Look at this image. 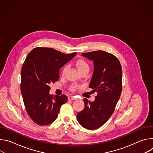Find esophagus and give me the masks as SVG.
Instances as JSON below:
<instances>
[{"label": "esophagus", "instance_id": "esophagus-1", "mask_svg": "<svg viewBox=\"0 0 153 153\" xmlns=\"http://www.w3.org/2000/svg\"><path fill=\"white\" fill-rule=\"evenodd\" d=\"M76 99V98L74 97H73V96H69L68 97V100H75Z\"/></svg>", "mask_w": 153, "mask_h": 153}]
</instances>
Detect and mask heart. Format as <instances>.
Listing matches in <instances>:
<instances>
[{"instance_id": "1", "label": "heart", "mask_w": 153, "mask_h": 153, "mask_svg": "<svg viewBox=\"0 0 153 153\" xmlns=\"http://www.w3.org/2000/svg\"><path fill=\"white\" fill-rule=\"evenodd\" d=\"M76 67L77 68L78 70L79 71V72L80 73L83 72V71H89V70H90L89 65L83 59H79L78 60H77L76 62ZM67 70H68V66H65L64 68H63V70H62V74L63 75L65 73H66ZM77 88H78L77 85H73L71 87L70 90L71 91H75Z\"/></svg>"}]
</instances>
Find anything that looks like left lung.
Wrapping results in <instances>:
<instances>
[{"instance_id": "1", "label": "left lung", "mask_w": 153, "mask_h": 153, "mask_svg": "<svg viewBox=\"0 0 153 153\" xmlns=\"http://www.w3.org/2000/svg\"><path fill=\"white\" fill-rule=\"evenodd\" d=\"M93 61L94 71L89 87L98 94L93 102L84 99V109L77 119L81 126L96 129L105 123L113 114L122 88V70L119 60L113 54L103 51L83 53Z\"/></svg>"}]
</instances>
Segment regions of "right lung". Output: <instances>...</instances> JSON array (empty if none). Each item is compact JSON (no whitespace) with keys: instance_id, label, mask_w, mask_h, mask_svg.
I'll use <instances>...</instances> for the list:
<instances>
[{"instance_id":"1","label":"right lung","mask_w":153,"mask_h":153,"mask_svg":"<svg viewBox=\"0 0 153 153\" xmlns=\"http://www.w3.org/2000/svg\"><path fill=\"white\" fill-rule=\"evenodd\" d=\"M76 53L65 54L51 48L37 47L27 56L21 70L20 90L27 112L36 124L47 125L57 117L68 97L50 94V84L57 81L59 69Z\"/></svg>"}]
</instances>
